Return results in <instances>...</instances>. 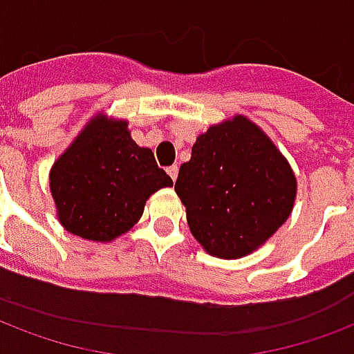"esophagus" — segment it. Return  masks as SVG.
Instances as JSON below:
<instances>
[{
    "instance_id": "obj_1",
    "label": "esophagus",
    "mask_w": 354,
    "mask_h": 354,
    "mask_svg": "<svg viewBox=\"0 0 354 354\" xmlns=\"http://www.w3.org/2000/svg\"><path fill=\"white\" fill-rule=\"evenodd\" d=\"M167 172H169V176L172 178V182H176V178H178V165H172V167H169V169H167Z\"/></svg>"
}]
</instances>
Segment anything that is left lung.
I'll return each mask as SVG.
<instances>
[{"label":"left lung","instance_id":"obj_1","mask_svg":"<svg viewBox=\"0 0 354 354\" xmlns=\"http://www.w3.org/2000/svg\"><path fill=\"white\" fill-rule=\"evenodd\" d=\"M174 191L204 250L219 259H240L289 219L297 178L259 125L234 116L197 138Z\"/></svg>","mask_w":354,"mask_h":354}]
</instances>
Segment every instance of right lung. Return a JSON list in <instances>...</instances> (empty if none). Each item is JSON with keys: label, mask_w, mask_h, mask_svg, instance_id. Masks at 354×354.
I'll return each instance as SVG.
<instances>
[{"label": "right lung", "mask_w": 354, "mask_h": 354, "mask_svg": "<svg viewBox=\"0 0 354 354\" xmlns=\"http://www.w3.org/2000/svg\"><path fill=\"white\" fill-rule=\"evenodd\" d=\"M172 180L150 148H140L125 120L97 114L50 170L59 223L91 242H112L137 223L144 204Z\"/></svg>", "instance_id": "obj_1"}]
</instances>
